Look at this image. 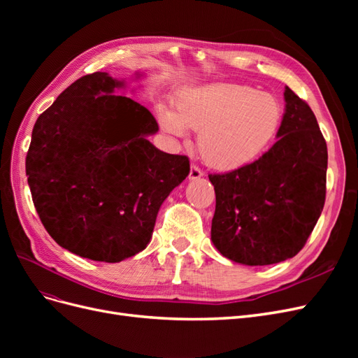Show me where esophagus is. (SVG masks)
Masks as SVG:
<instances>
[{"instance_id": "34e87169", "label": "esophagus", "mask_w": 358, "mask_h": 358, "mask_svg": "<svg viewBox=\"0 0 358 358\" xmlns=\"http://www.w3.org/2000/svg\"><path fill=\"white\" fill-rule=\"evenodd\" d=\"M203 176V171L197 167V166H194V164H191V169H189V175H188V178L191 179V180H196V179H200Z\"/></svg>"}]
</instances>
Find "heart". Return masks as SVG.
Returning a JSON list of instances; mask_svg holds the SVG:
<instances>
[{
  "instance_id": "1",
  "label": "heart",
  "mask_w": 358,
  "mask_h": 358,
  "mask_svg": "<svg viewBox=\"0 0 358 358\" xmlns=\"http://www.w3.org/2000/svg\"><path fill=\"white\" fill-rule=\"evenodd\" d=\"M282 116L276 96L237 83L188 90L178 99L175 113H159L162 128L173 136L199 131L201 158L218 170H236L257 159L275 140Z\"/></svg>"
}]
</instances>
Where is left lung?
I'll use <instances>...</instances> for the list:
<instances>
[{"label": "left lung", "instance_id": "8db88e82", "mask_svg": "<svg viewBox=\"0 0 358 358\" xmlns=\"http://www.w3.org/2000/svg\"><path fill=\"white\" fill-rule=\"evenodd\" d=\"M278 142L251 164L209 175L212 242L246 266L285 262L305 246L326 201L327 143L305 100L288 86Z\"/></svg>", "mask_w": 358, "mask_h": 358}]
</instances>
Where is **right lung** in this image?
I'll use <instances>...</instances> for the list:
<instances>
[{"instance_id": "add662e5", "label": "right lung", "mask_w": 358, "mask_h": 358, "mask_svg": "<svg viewBox=\"0 0 358 358\" xmlns=\"http://www.w3.org/2000/svg\"><path fill=\"white\" fill-rule=\"evenodd\" d=\"M124 82L92 73L61 92L32 128L25 159L32 201L59 246L94 262L143 251L158 210L188 176L189 159L157 149L145 106L115 94Z\"/></svg>"}]
</instances>
